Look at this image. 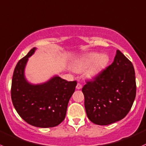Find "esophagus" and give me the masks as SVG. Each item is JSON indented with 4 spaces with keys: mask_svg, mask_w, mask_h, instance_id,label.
I'll return each instance as SVG.
<instances>
[{
    "mask_svg": "<svg viewBox=\"0 0 146 146\" xmlns=\"http://www.w3.org/2000/svg\"><path fill=\"white\" fill-rule=\"evenodd\" d=\"M76 88V89H81L82 88V85L80 83H77Z\"/></svg>",
    "mask_w": 146,
    "mask_h": 146,
    "instance_id": "34e87169",
    "label": "esophagus"
}]
</instances>
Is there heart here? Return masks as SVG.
<instances>
[{"label": "heart", "mask_w": 146, "mask_h": 146, "mask_svg": "<svg viewBox=\"0 0 146 146\" xmlns=\"http://www.w3.org/2000/svg\"><path fill=\"white\" fill-rule=\"evenodd\" d=\"M96 61V64L88 71L87 75L89 77H92L97 73L101 67H104L108 62V57L105 54H102L97 52H91L86 54L78 60L74 65V70L76 72H82L92 65Z\"/></svg>", "instance_id": "b5f03b06"}]
</instances>
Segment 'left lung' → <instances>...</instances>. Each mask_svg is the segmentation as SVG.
<instances>
[{
  "mask_svg": "<svg viewBox=\"0 0 146 146\" xmlns=\"http://www.w3.org/2000/svg\"><path fill=\"white\" fill-rule=\"evenodd\" d=\"M82 92L91 121L106 125L121 120L131 110L136 94L133 64L117 50L113 63L86 82Z\"/></svg>",
  "mask_w": 146,
  "mask_h": 146,
  "instance_id": "left-lung-1",
  "label": "left lung"
}]
</instances>
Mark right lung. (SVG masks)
Instances as JSON below:
<instances>
[{
    "instance_id": "right-lung-1",
    "label": "right lung",
    "mask_w": 146,
    "mask_h": 146,
    "mask_svg": "<svg viewBox=\"0 0 146 146\" xmlns=\"http://www.w3.org/2000/svg\"><path fill=\"white\" fill-rule=\"evenodd\" d=\"M35 50V47L32 49L17 64L13 75L11 99L15 110L25 121L33 126L51 128L59 125L65 118L69 101L77 83L58 76L40 84L29 83L25 76V68Z\"/></svg>"
}]
</instances>
